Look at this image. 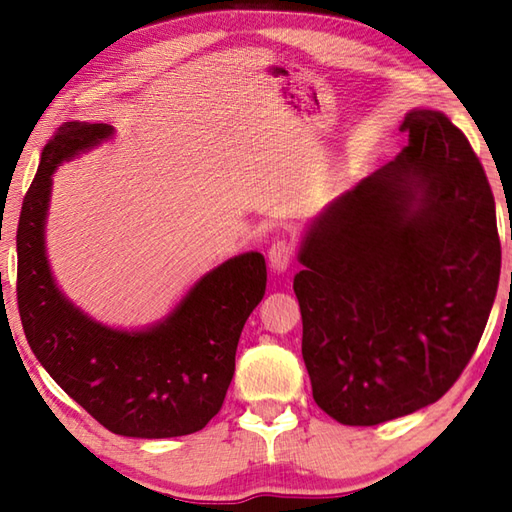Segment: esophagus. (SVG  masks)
I'll return each mask as SVG.
<instances>
[{"instance_id": "1", "label": "esophagus", "mask_w": 512, "mask_h": 512, "mask_svg": "<svg viewBox=\"0 0 512 512\" xmlns=\"http://www.w3.org/2000/svg\"><path fill=\"white\" fill-rule=\"evenodd\" d=\"M293 255H296V246H293V241L287 237H280L273 241L271 248H268V264H271L273 271L282 273L291 266Z\"/></svg>"}]
</instances>
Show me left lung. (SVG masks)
<instances>
[{"label": "left lung", "instance_id": "obj_1", "mask_svg": "<svg viewBox=\"0 0 512 512\" xmlns=\"http://www.w3.org/2000/svg\"><path fill=\"white\" fill-rule=\"evenodd\" d=\"M400 131L409 146L311 225L293 280L311 393L352 427L438 402L499 284L495 196L467 137L436 110Z\"/></svg>", "mask_w": 512, "mask_h": 512}]
</instances>
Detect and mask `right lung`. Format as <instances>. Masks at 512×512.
<instances>
[{
    "label": "right lung",
    "instance_id": "1",
    "mask_svg": "<svg viewBox=\"0 0 512 512\" xmlns=\"http://www.w3.org/2000/svg\"><path fill=\"white\" fill-rule=\"evenodd\" d=\"M110 133L108 124L72 121L42 151L17 223V309L51 379L108 431L187 436L221 411L241 329L264 298L266 262L259 253L228 259L146 332H119L81 314L56 289L42 244L51 173Z\"/></svg>",
    "mask_w": 512,
    "mask_h": 512
}]
</instances>
